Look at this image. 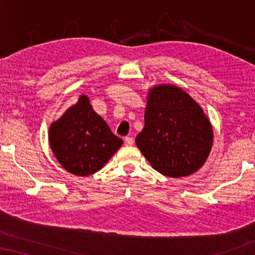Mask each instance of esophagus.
I'll list each match as a JSON object with an SVG mask.
<instances>
[{"label":"esophagus","instance_id":"1","mask_svg":"<svg viewBox=\"0 0 255 255\" xmlns=\"http://www.w3.org/2000/svg\"><path fill=\"white\" fill-rule=\"evenodd\" d=\"M124 142H125V145H127V146H132V145H133L134 140H133V138H132V137H125Z\"/></svg>","mask_w":255,"mask_h":255}]
</instances>
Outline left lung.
<instances>
[{"instance_id":"8db88e82","label":"left lung","mask_w":255,"mask_h":255,"mask_svg":"<svg viewBox=\"0 0 255 255\" xmlns=\"http://www.w3.org/2000/svg\"><path fill=\"white\" fill-rule=\"evenodd\" d=\"M212 141L210 121L189 94L168 83L148 90L135 144L153 168L169 177L191 175L207 161Z\"/></svg>"}]
</instances>
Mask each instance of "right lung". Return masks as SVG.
<instances>
[{"label":"right lung","instance_id":"1","mask_svg":"<svg viewBox=\"0 0 255 255\" xmlns=\"http://www.w3.org/2000/svg\"><path fill=\"white\" fill-rule=\"evenodd\" d=\"M48 141L58 162L76 176L99 172L123 144L94 111L87 95L51 124Z\"/></svg>","mask_w":255,"mask_h":255}]
</instances>
